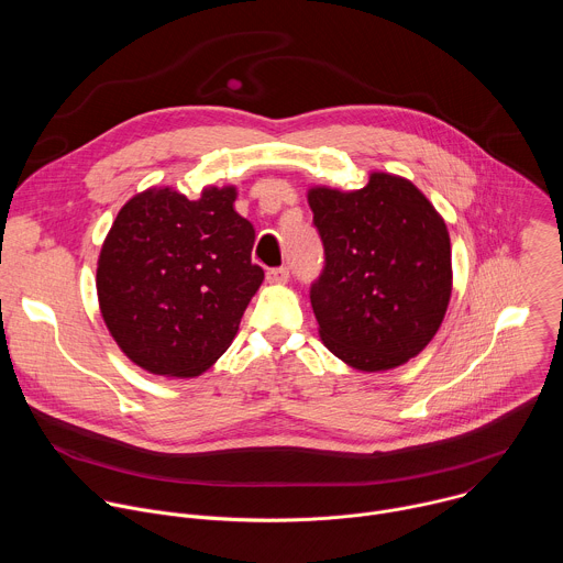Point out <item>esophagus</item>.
<instances>
[{
	"mask_svg": "<svg viewBox=\"0 0 563 563\" xmlns=\"http://www.w3.org/2000/svg\"><path fill=\"white\" fill-rule=\"evenodd\" d=\"M267 280H269L272 285H285V283L289 280V269H287V267H272V269L267 272Z\"/></svg>",
	"mask_w": 563,
	"mask_h": 563,
	"instance_id": "34e87169",
	"label": "esophagus"
}]
</instances>
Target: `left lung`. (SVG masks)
<instances>
[{
    "mask_svg": "<svg viewBox=\"0 0 563 563\" xmlns=\"http://www.w3.org/2000/svg\"><path fill=\"white\" fill-rule=\"evenodd\" d=\"M307 202L325 247L309 291L320 341L361 372L408 363L450 302L445 220L410 180L383 172L356 191L311 187Z\"/></svg>",
    "mask_w": 563,
    "mask_h": 563,
    "instance_id": "obj_1",
    "label": "left lung"
}]
</instances>
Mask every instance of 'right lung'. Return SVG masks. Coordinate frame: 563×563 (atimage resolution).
Listing matches in <instances>:
<instances>
[{"label": "right lung", "mask_w": 563, "mask_h": 563, "mask_svg": "<svg viewBox=\"0 0 563 563\" xmlns=\"http://www.w3.org/2000/svg\"><path fill=\"white\" fill-rule=\"evenodd\" d=\"M235 187L198 200L163 187L133 196L98 261V300L118 347L142 369L189 378L231 345L265 272L256 231L233 209Z\"/></svg>", "instance_id": "add662e5"}]
</instances>
